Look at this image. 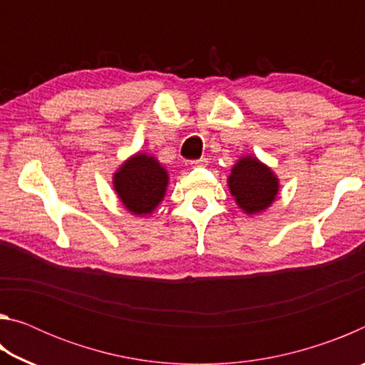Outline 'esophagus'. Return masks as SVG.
I'll list each match as a JSON object with an SVG mask.
<instances>
[{
    "instance_id": "esophagus-1",
    "label": "esophagus",
    "mask_w": 365,
    "mask_h": 365,
    "mask_svg": "<svg viewBox=\"0 0 365 365\" xmlns=\"http://www.w3.org/2000/svg\"><path fill=\"white\" fill-rule=\"evenodd\" d=\"M191 168H205V165L207 164L206 159H197V160H191Z\"/></svg>"
}]
</instances>
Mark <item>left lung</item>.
Masks as SVG:
<instances>
[{
  "mask_svg": "<svg viewBox=\"0 0 365 365\" xmlns=\"http://www.w3.org/2000/svg\"><path fill=\"white\" fill-rule=\"evenodd\" d=\"M228 188L240 209L255 215L265 211L275 201L279 195V178L255 156H243L228 175Z\"/></svg>",
  "mask_w": 365,
  "mask_h": 365,
  "instance_id": "obj_1",
  "label": "left lung"
}]
</instances>
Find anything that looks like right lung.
Masks as SVG:
<instances>
[{
  "instance_id": "add662e5",
  "label": "right lung",
  "mask_w": 365,
  "mask_h": 365,
  "mask_svg": "<svg viewBox=\"0 0 365 365\" xmlns=\"http://www.w3.org/2000/svg\"><path fill=\"white\" fill-rule=\"evenodd\" d=\"M122 205L135 215H150L163 201L169 175L156 158L138 153L127 159L113 177Z\"/></svg>"
}]
</instances>
